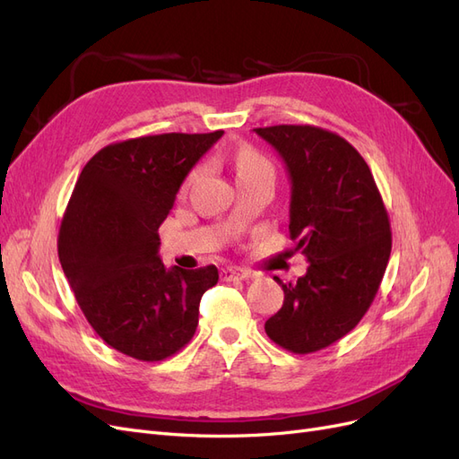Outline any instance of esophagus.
<instances>
[{"mask_svg": "<svg viewBox=\"0 0 459 459\" xmlns=\"http://www.w3.org/2000/svg\"><path fill=\"white\" fill-rule=\"evenodd\" d=\"M220 277L224 281H241V280H248V277H251V273L241 270V268L228 266V268H221L220 270Z\"/></svg>", "mask_w": 459, "mask_h": 459, "instance_id": "obj_1", "label": "esophagus"}]
</instances>
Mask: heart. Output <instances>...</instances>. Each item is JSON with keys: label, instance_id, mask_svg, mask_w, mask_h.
<instances>
[{"label": "heart", "instance_id": "b5f03b06", "mask_svg": "<svg viewBox=\"0 0 459 459\" xmlns=\"http://www.w3.org/2000/svg\"><path fill=\"white\" fill-rule=\"evenodd\" d=\"M258 170H273L272 162L262 155V152H258L256 149L253 147H239L238 152H235V172H238V176H243V174H253V172H258ZM199 176V169L193 170L187 179H186V187L193 182Z\"/></svg>", "mask_w": 459, "mask_h": 459}]
</instances>
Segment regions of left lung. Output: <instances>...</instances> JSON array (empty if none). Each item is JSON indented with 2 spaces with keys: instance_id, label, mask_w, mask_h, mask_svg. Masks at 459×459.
<instances>
[{
  "instance_id": "1",
  "label": "left lung",
  "mask_w": 459,
  "mask_h": 459,
  "mask_svg": "<svg viewBox=\"0 0 459 459\" xmlns=\"http://www.w3.org/2000/svg\"><path fill=\"white\" fill-rule=\"evenodd\" d=\"M290 176L289 231L310 266L281 283L283 307L264 329L281 349L310 354L351 333L377 295L391 256V220L362 155L310 124L255 128Z\"/></svg>"
}]
</instances>
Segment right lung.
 Segmentation results:
<instances>
[{
	"instance_id": "1",
	"label": "right lung",
	"mask_w": 459,
	"mask_h": 459,
	"mask_svg": "<svg viewBox=\"0 0 459 459\" xmlns=\"http://www.w3.org/2000/svg\"><path fill=\"white\" fill-rule=\"evenodd\" d=\"M224 130L159 134L110 143L82 170L57 251L88 324L110 349L160 362L195 335L216 266L166 268L159 226L195 162Z\"/></svg>"
}]
</instances>
